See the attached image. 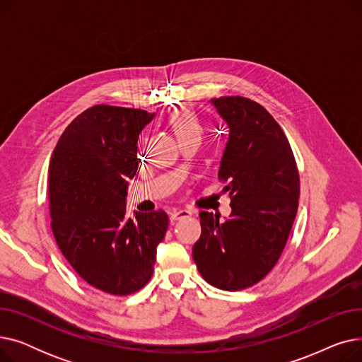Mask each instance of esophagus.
<instances>
[{"label": "esophagus", "mask_w": 362, "mask_h": 362, "mask_svg": "<svg viewBox=\"0 0 362 362\" xmlns=\"http://www.w3.org/2000/svg\"><path fill=\"white\" fill-rule=\"evenodd\" d=\"M192 213L187 211V210H175L170 213V220L171 223L176 221V220H180V218H186V217H191Z\"/></svg>", "instance_id": "1"}]
</instances>
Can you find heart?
Returning <instances> with one entry per match:
<instances>
[{
    "label": "heart",
    "mask_w": 362,
    "mask_h": 362,
    "mask_svg": "<svg viewBox=\"0 0 362 362\" xmlns=\"http://www.w3.org/2000/svg\"><path fill=\"white\" fill-rule=\"evenodd\" d=\"M170 127L175 130L176 136L180 139L187 135H194V133H199L201 127L197 120V117L191 111L187 110H176L170 114L168 117Z\"/></svg>",
    "instance_id": "heart-1"
}]
</instances>
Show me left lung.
<instances>
[{"label":"left lung","instance_id":"left-lung-1","mask_svg":"<svg viewBox=\"0 0 362 362\" xmlns=\"http://www.w3.org/2000/svg\"><path fill=\"white\" fill-rule=\"evenodd\" d=\"M229 126L218 179L230 217L201 211L192 255L201 276L223 291L251 288L279 261L293 226L299 173L289 141L272 114L245 97L211 100Z\"/></svg>","mask_w":362,"mask_h":362}]
</instances>
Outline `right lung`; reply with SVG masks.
<instances>
[{
  "mask_svg": "<svg viewBox=\"0 0 362 362\" xmlns=\"http://www.w3.org/2000/svg\"><path fill=\"white\" fill-rule=\"evenodd\" d=\"M152 117L139 108L93 105L66 127L49 161L55 242L76 273L110 295L145 286L168 227L163 210L126 217L127 180L138 171V138Z\"/></svg>",
  "mask_w": 362,
  "mask_h": 362,
  "instance_id": "add662e5",
  "label": "right lung"
}]
</instances>
